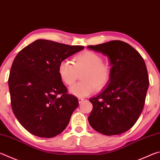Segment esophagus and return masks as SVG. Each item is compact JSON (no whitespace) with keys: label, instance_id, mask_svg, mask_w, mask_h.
<instances>
[{"label":"esophagus","instance_id":"34e87169","mask_svg":"<svg viewBox=\"0 0 160 160\" xmlns=\"http://www.w3.org/2000/svg\"><path fill=\"white\" fill-rule=\"evenodd\" d=\"M83 101H84V99L83 98H80H80H78V102H79L80 104L81 102H82Z\"/></svg>","mask_w":160,"mask_h":160}]
</instances>
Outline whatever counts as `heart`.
Instances as JSON below:
<instances>
[{
	"mask_svg": "<svg viewBox=\"0 0 160 160\" xmlns=\"http://www.w3.org/2000/svg\"><path fill=\"white\" fill-rule=\"evenodd\" d=\"M81 75L82 81L75 84L69 89V92L78 97H87L92 94L95 88L101 90L110 80L111 69L108 65L103 63V58L92 51L86 50L77 54L73 63L65 59L58 65V73L61 80L67 85H72Z\"/></svg>",
	"mask_w": 160,
	"mask_h": 160,
	"instance_id": "1",
	"label": "heart"
}]
</instances>
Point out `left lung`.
I'll use <instances>...</instances> for the list:
<instances>
[{
  "instance_id": "8db88e82",
  "label": "left lung",
  "mask_w": 160,
  "mask_h": 160,
  "mask_svg": "<svg viewBox=\"0 0 160 160\" xmlns=\"http://www.w3.org/2000/svg\"><path fill=\"white\" fill-rule=\"evenodd\" d=\"M88 48L107 56L112 66L105 88L90 98L93 109L89 123L102 134L123 133L136 123L144 107L149 87L145 61L134 48L119 40Z\"/></svg>"
}]
</instances>
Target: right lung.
I'll return each instance as SVG.
<instances>
[{"instance_id":"1","label":"right lung","mask_w":160,"mask_h":160,"mask_svg":"<svg viewBox=\"0 0 160 160\" xmlns=\"http://www.w3.org/2000/svg\"><path fill=\"white\" fill-rule=\"evenodd\" d=\"M82 49V46L38 39L16 56L8 79L12 109L30 133L49 138L66 128L79 104L67 94L58 68L61 61Z\"/></svg>"}]
</instances>
